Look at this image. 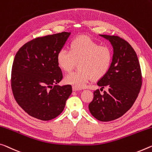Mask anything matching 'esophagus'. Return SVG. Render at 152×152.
Listing matches in <instances>:
<instances>
[{"label": "esophagus", "instance_id": "1", "mask_svg": "<svg viewBox=\"0 0 152 152\" xmlns=\"http://www.w3.org/2000/svg\"><path fill=\"white\" fill-rule=\"evenodd\" d=\"M72 88H73V91H80V88H77V87H76V86H73V87H72Z\"/></svg>", "mask_w": 152, "mask_h": 152}]
</instances>
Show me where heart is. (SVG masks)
Masks as SVG:
<instances>
[{
	"instance_id": "obj_1",
	"label": "heart",
	"mask_w": 152,
	"mask_h": 152,
	"mask_svg": "<svg viewBox=\"0 0 152 152\" xmlns=\"http://www.w3.org/2000/svg\"><path fill=\"white\" fill-rule=\"evenodd\" d=\"M113 55L107 46L100 45L86 37H78L69 45V50L62 48L57 55L59 67L69 72L79 61L78 70L67 74L64 78L66 83L81 88L91 78L99 79L106 74L112 62Z\"/></svg>"
}]
</instances>
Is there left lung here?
Segmentation results:
<instances>
[{"label":"left lung","instance_id":"1","mask_svg":"<svg viewBox=\"0 0 152 152\" xmlns=\"http://www.w3.org/2000/svg\"><path fill=\"white\" fill-rule=\"evenodd\" d=\"M109 40L113 47L110 68L98 80L100 90L107 87L103 95L97 89L88 105L91 114L102 122L115 120L123 115L135 102L142 85L138 57L128 42L116 36L99 34Z\"/></svg>","mask_w":152,"mask_h":152}]
</instances>
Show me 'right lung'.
I'll list each match as a JSON object with an SVG mask.
<instances>
[{"label":"right lung","mask_w":152,"mask_h":152,"mask_svg":"<svg viewBox=\"0 0 152 152\" xmlns=\"http://www.w3.org/2000/svg\"><path fill=\"white\" fill-rule=\"evenodd\" d=\"M70 32L48 35L23 45L14 58L11 88L19 105L35 118L50 120L63 112L71 85H57L63 78L57 55Z\"/></svg>","instance_id":"add662e5"}]
</instances>
